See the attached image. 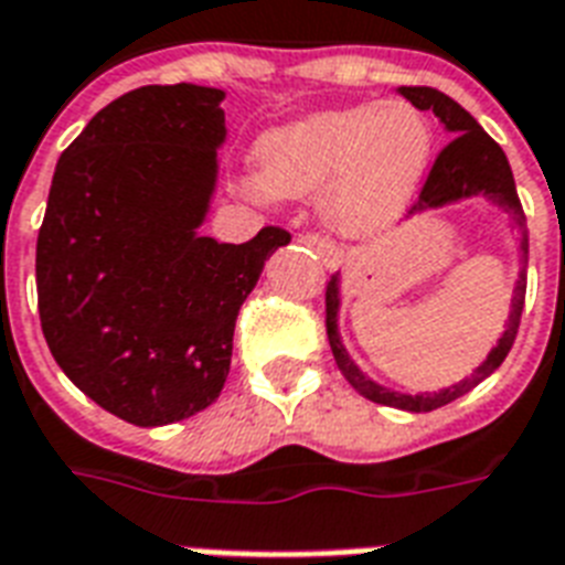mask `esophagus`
Segmentation results:
<instances>
[{
	"instance_id": "1",
	"label": "esophagus",
	"mask_w": 565,
	"mask_h": 565,
	"mask_svg": "<svg viewBox=\"0 0 565 565\" xmlns=\"http://www.w3.org/2000/svg\"><path fill=\"white\" fill-rule=\"evenodd\" d=\"M296 243L308 246L310 252H317V255L322 257L328 266H334L337 257H340V255H337V248L331 246V243H328L322 234H317V231H299V234H296Z\"/></svg>"
}]
</instances>
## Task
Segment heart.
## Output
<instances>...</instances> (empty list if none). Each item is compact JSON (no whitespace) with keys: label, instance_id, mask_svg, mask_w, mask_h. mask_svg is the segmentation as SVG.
<instances>
[{"label":"heart","instance_id":"1","mask_svg":"<svg viewBox=\"0 0 565 565\" xmlns=\"http://www.w3.org/2000/svg\"><path fill=\"white\" fill-rule=\"evenodd\" d=\"M428 119L407 102L319 110L260 143L255 190L319 193V216L343 237H370L402 216L430 163Z\"/></svg>","mask_w":565,"mask_h":565}]
</instances>
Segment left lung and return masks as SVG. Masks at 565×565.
I'll return each instance as SVG.
<instances>
[{"instance_id":"8db88e82","label":"left lung","mask_w":565,"mask_h":565,"mask_svg":"<svg viewBox=\"0 0 565 565\" xmlns=\"http://www.w3.org/2000/svg\"><path fill=\"white\" fill-rule=\"evenodd\" d=\"M402 96L404 99H411L419 110H434V114L446 122L448 131L455 135L443 149H439V154L434 158V163H430L428 179H425L419 195H416V202H413V211L439 207V204L455 202V199H463V195H490V199H495L504 211L513 213V220L519 222V231H522V264L527 266L525 211H522V202H519L516 181H513V172H510V163L508 158H504V152H501V146L475 122V117L469 110L460 108L455 99H448L446 93L434 90V87H402ZM525 266H522V281H519L516 296H513V310H510L508 331L501 334L499 345L492 349L487 363H481V366L475 370V375L460 381V384L425 395H402L393 393V390H386V386H377L375 381L363 377L361 370L349 361V354H345L343 343H340V337H337V278H331L326 287V331L337 366H340L345 381H349L363 398H370V402L375 404H384V407L428 413L443 407V404L455 402V398H460L463 393H469L472 386L481 384L483 377H490L492 372L499 370L510 349H513L519 322H522V308H525Z\"/></svg>"}]
</instances>
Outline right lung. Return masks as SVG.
Listing matches in <instances>:
<instances>
[{
	"label": "right lung",
	"mask_w": 565,
	"mask_h": 565,
	"mask_svg": "<svg viewBox=\"0 0 565 565\" xmlns=\"http://www.w3.org/2000/svg\"><path fill=\"white\" fill-rule=\"evenodd\" d=\"M225 93L149 84L66 146L38 234L46 345L84 395L131 425H170L220 398L234 326L264 260L290 243L199 237L225 140Z\"/></svg>",
	"instance_id": "add662e5"
}]
</instances>
